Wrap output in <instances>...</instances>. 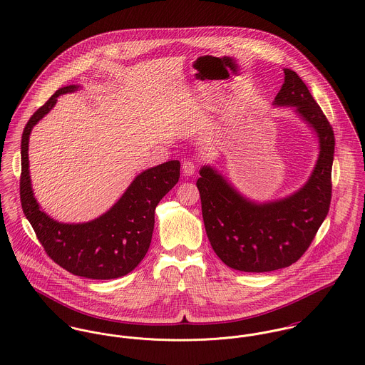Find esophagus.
I'll return each mask as SVG.
<instances>
[{
    "label": "esophagus",
    "instance_id": "obj_1",
    "mask_svg": "<svg viewBox=\"0 0 365 365\" xmlns=\"http://www.w3.org/2000/svg\"><path fill=\"white\" fill-rule=\"evenodd\" d=\"M197 170V164L192 160H185L182 163V173L184 175H192Z\"/></svg>",
    "mask_w": 365,
    "mask_h": 365
}]
</instances>
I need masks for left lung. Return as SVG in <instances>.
<instances>
[{
	"label": "left lung",
	"instance_id": "obj_1",
	"mask_svg": "<svg viewBox=\"0 0 365 365\" xmlns=\"http://www.w3.org/2000/svg\"><path fill=\"white\" fill-rule=\"evenodd\" d=\"M284 74L272 105L295 106V113L319 140V156L302 188L281 200L255 202L210 165L200 170L197 181L210 246L220 260L237 271L267 272L299 260L330 207L333 129L302 78L291 68H284Z\"/></svg>",
	"mask_w": 365,
	"mask_h": 365
}]
</instances>
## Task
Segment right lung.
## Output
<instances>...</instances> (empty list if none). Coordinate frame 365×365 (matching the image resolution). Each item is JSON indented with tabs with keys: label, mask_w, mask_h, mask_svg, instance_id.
Returning <instances> with one entry per match:
<instances>
[{
	"label": "right lung",
	"mask_w": 365,
	"mask_h": 365,
	"mask_svg": "<svg viewBox=\"0 0 365 365\" xmlns=\"http://www.w3.org/2000/svg\"><path fill=\"white\" fill-rule=\"evenodd\" d=\"M78 88L80 86H67L57 90L28 120L21 142V204L38 240L56 264L78 277L112 279L129 274L146 256L155 229L157 204L178 182L180 161H165L136 175L118 202L90 222L54 220L34 197L28 157L29 136L60 96Z\"/></svg>",
	"instance_id": "1"
}]
</instances>
